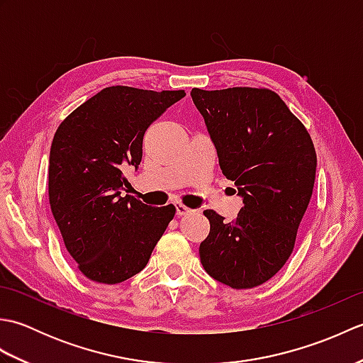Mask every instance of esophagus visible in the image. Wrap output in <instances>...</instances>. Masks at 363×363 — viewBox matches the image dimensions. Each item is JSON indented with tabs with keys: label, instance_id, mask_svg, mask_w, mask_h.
Returning <instances> with one entry per match:
<instances>
[{
	"label": "esophagus",
	"instance_id": "1",
	"mask_svg": "<svg viewBox=\"0 0 363 363\" xmlns=\"http://www.w3.org/2000/svg\"><path fill=\"white\" fill-rule=\"evenodd\" d=\"M174 206H176V213L179 215V217H182V215H187V213H190V212H194L191 209H189L187 206H184L182 203H176Z\"/></svg>",
	"mask_w": 363,
	"mask_h": 363
}]
</instances>
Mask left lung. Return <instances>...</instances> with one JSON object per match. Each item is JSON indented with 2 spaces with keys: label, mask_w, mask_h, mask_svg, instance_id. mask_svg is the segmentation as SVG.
Returning a JSON list of instances; mask_svg holds the SVG:
<instances>
[{
  "label": "left lung",
  "mask_w": 363,
  "mask_h": 363,
  "mask_svg": "<svg viewBox=\"0 0 363 363\" xmlns=\"http://www.w3.org/2000/svg\"><path fill=\"white\" fill-rule=\"evenodd\" d=\"M190 95L223 174L243 199L233 221L204 211L211 233L199 245L201 264L229 287H257L279 272L295 246L317 169L312 138L268 89H191Z\"/></svg>",
  "instance_id": "obj_1"
}]
</instances>
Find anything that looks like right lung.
<instances>
[{"label": "right lung", "mask_w": 363, "mask_h": 363, "mask_svg": "<svg viewBox=\"0 0 363 363\" xmlns=\"http://www.w3.org/2000/svg\"><path fill=\"white\" fill-rule=\"evenodd\" d=\"M184 90L106 87L60 123L50 151L52 217L81 273L118 284L140 273L174 217L125 195L126 167L140 165L146 129Z\"/></svg>", "instance_id": "right-lung-1"}]
</instances>
